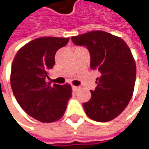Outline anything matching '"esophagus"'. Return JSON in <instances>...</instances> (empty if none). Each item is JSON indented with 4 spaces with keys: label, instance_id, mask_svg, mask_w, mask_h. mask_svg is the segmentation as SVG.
<instances>
[{
    "label": "esophagus",
    "instance_id": "esophagus-1",
    "mask_svg": "<svg viewBox=\"0 0 149 149\" xmlns=\"http://www.w3.org/2000/svg\"><path fill=\"white\" fill-rule=\"evenodd\" d=\"M72 90H73V91H77L79 88H78L77 86H72Z\"/></svg>",
    "mask_w": 149,
    "mask_h": 149
}]
</instances>
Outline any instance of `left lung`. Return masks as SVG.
Listing matches in <instances>:
<instances>
[{
    "mask_svg": "<svg viewBox=\"0 0 149 149\" xmlns=\"http://www.w3.org/2000/svg\"><path fill=\"white\" fill-rule=\"evenodd\" d=\"M76 45L84 46L90 54V67L97 70V87L90 90L91 99L83 103L90 119L107 122L126 109L136 81V63L122 39L104 31H92L72 37Z\"/></svg>",
    "mask_w": 149,
    "mask_h": 149,
    "instance_id": "1",
    "label": "left lung"
}]
</instances>
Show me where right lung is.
I'll return each instance as SVG.
<instances>
[{
  "label": "right lung",
  "mask_w": 149,
  "mask_h": 149,
  "mask_svg": "<svg viewBox=\"0 0 149 149\" xmlns=\"http://www.w3.org/2000/svg\"><path fill=\"white\" fill-rule=\"evenodd\" d=\"M69 38L42 37L20 49L14 57L11 87L22 109L31 117L44 123L61 118L72 95L69 84L47 83L49 71L55 65V56Z\"/></svg>",
  "instance_id": "right-lung-1"
}]
</instances>
